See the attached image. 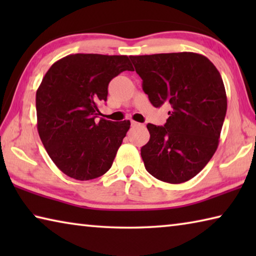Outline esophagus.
Returning a JSON list of instances; mask_svg holds the SVG:
<instances>
[{
    "label": "esophagus",
    "mask_w": 256,
    "mask_h": 256,
    "mask_svg": "<svg viewBox=\"0 0 256 256\" xmlns=\"http://www.w3.org/2000/svg\"><path fill=\"white\" fill-rule=\"evenodd\" d=\"M131 125L132 126H142V124L136 122V120H131Z\"/></svg>",
    "instance_id": "obj_1"
}]
</instances>
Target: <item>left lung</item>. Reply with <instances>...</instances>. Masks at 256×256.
<instances>
[{"mask_svg": "<svg viewBox=\"0 0 256 256\" xmlns=\"http://www.w3.org/2000/svg\"><path fill=\"white\" fill-rule=\"evenodd\" d=\"M130 58L150 102L172 107L164 126L146 125L150 140L141 148L146 170L166 183L188 182L218 148L227 112L222 76L209 58L190 52Z\"/></svg>", "mask_w": 256, "mask_h": 256, "instance_id": "obj_1", "label": "left lung"}]
</instances>
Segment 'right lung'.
Instances as JSON below:
<instances>
[{
    "instance_id": "add662e5",
    "label": "right lung",
    "mask_w": 256,
    "mask_h": 256,
    "mask_svg": "<svg viewBox=\"0 0 256 256\" xmlns=\"http://www.w3.org/2000/svg\"><path fill=\"white\" fill-rule=\"evenodd\" d=\"M123 71H134L125 55L73 54L42 78L36 92L38 133L53 162L72 178L105 174L126 136L130 120H96L108 84Z\"/></svg>"
}]
</instances>
